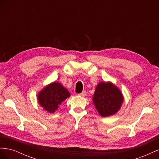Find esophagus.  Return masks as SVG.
<instances>
[{"label":"esophagus","mask_w":159,"mask_h":159,"mask_svg":"<svg viewBox=\"0 0 159 159\" xmlns=\"http://www.w3.org/2000/svg\"><path fill=\"white\" fill-rule=\"evenodd\" d=\"M79 95H80V96H82V97H84V96L86 95V91H82V92H81V93H80Z\"/></svg>","instance_id":"34e87169"}]
</instances>
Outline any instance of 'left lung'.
<instances>
[{
  "instance_id": "8db88e82",
  "label": "left lung",
  "mask_w": 159,
  "mask_h": 159,
  "mask_svg": "<svg viewBox=\"0 0 159 159\" xmlns=\"http://www.w3.org/2000/svg\"><path fill=\"white\" fill-rule=\"evenodd\" d=\"M92 100L99 114L105 117L119 111L124 97L121 90L111 81H101L96 85Z\"/></svg>"
}]
</instances>
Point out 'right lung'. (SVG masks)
<instances>
[{"label": "right lung", "mask_w": 159, "mask_h": 159, "mask_svg": "<svg viewBox=\"0 0 159 159\" xmlns=\"http://www.w3.org/2000/svg\"><path fill=\"white\" fill-rule=\"evenodd\" d=\"M70 96L68 90L57 81L46 85L37 95L38 103L48 113H53Z\"/></svg>", "instance_id": "obj_1"}]
</instances>
